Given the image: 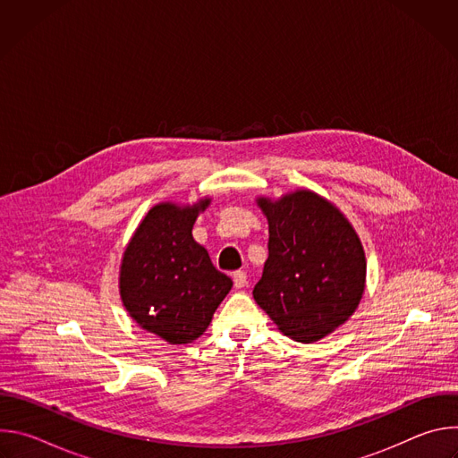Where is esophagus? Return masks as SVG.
Returning a JSON list of instances; mask_svg holds the SVG:
<instances>
[{
  "label": "esophagus",
  "mask_w": 458,
  "mask_h": 458,
  "mask_svg": "<svg viewBox=\"0 0 458 458\" xmlns=\"http://www.w3.org/2000/svg\"><path fill=\"white\" fill-rule=\"evenodd\" d=\"M232 279H233V286H235V288H242V286H246V283H248L246 272H242V270H237V272H233Z\"/></svg>",
  "instance_id": "1"
}]
</instances>
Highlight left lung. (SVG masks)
I'll list each match as a JSON object with an SVG mask.
<instances>
[{
	"mask_svg": "<svg viewBox=\"0 0 458 458\" xmlns=\"http://www.w3.org/2000/svg\"><path fill=\"white\" fill-rule=\"evenodd\" d=\"M270 239L255 302L279 330L313 343L350 318L366 281L362 244L348 219L317 193L301 190L281 201L259 199Z\"/></svg>",
	"mask_w": 458,
	"mask_h": 458,
	"instance_id": "1",
	"label": "left lung"
}]
</instances>
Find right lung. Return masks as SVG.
I'll use <instances>...</instances> for the list:
<instances>
[{
  "instance_id": "add662e5",
  "label": "right lung",
  "mask_w": 458,
  "mask_h": 458,
  "mask_svg": "<svg viewBox=\"0 0 458 458\" xmlns=\"http://www.w3.org/2000/svg\"><path fill=\"white\" fill-rule=\"evenodd\" d=\"M208 203L154 207L123 257L119 288L124 308L141 328L170 344L203 335L232 288V279L191 237L193 223Z\"/></svg>"
}]
</instances>
